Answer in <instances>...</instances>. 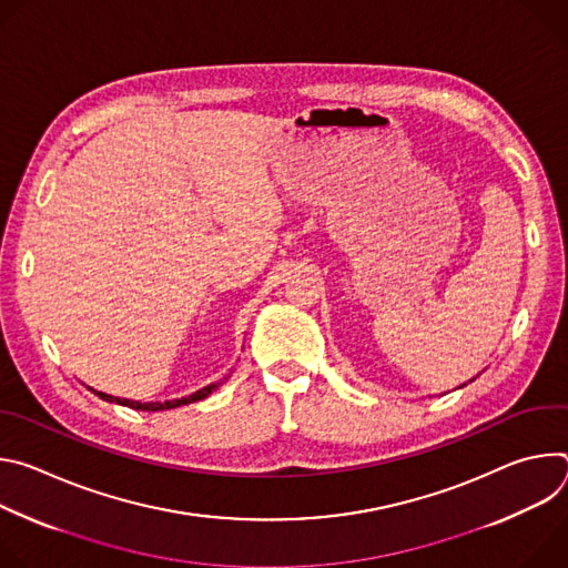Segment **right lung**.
Segmentation results:
<instances>
[{"label": "right lung", "instance_id": "add662e5", "mask_svg": "<svg viewBox=\"0 0 568 568\" xmlns=\"http://www.w3.org/2000/svg\"><path fill=\"white\" fill-rule=\"evenodd\" d=\"M217 384H209L186 397H180V399H166V402H136V399H121V397H114V395H108L103 390H94L99 397L108 399V402H116V404H123V407H130V409H136V412H166V409H175V407H182V404H191V402H197V399H204L206 395H211L217 386Z\"/></svg>", "mask_w": 568, "mask_h": 568}]
</instances>
